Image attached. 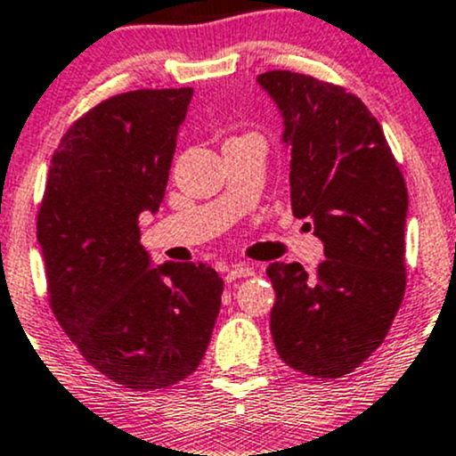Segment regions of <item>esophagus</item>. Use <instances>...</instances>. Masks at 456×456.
<instances>
[{
  "mask_svg": "<svg viewBox=\"0 0 456 456\" xmlns=\"http://www.w3.org/2000/svg\"><path fill=\"white\" fill-rule=\"evenodd\" d=\"M254 273H256L254 265H232V269L226 273V282H234V280L239 278H249V275Z\"/></svg>",
  "mask_w": 456,
  "mask_h": 456,
  "instance_id": "esophagus-1",
  "label": "esophagus"
}]
</instances>
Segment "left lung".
<instances>
[{"label": "left lung", "mask_w": 456, "mask_h": 456, "mask_svg": "<svg viewBox=\"0 0 456 456\" xmlns=\"http://www.w3.org/2000/svg\"><path fill=\"white\" fill-rule=\"evenodd\" d=\"M258 84L284 118L293 215L325 245L314 273L269 265L271 336L290 368L338 379L379 349L405 295V178L377 118L342 86L290 70Z\"/></svg>", "instance_id": "1"}]
</instances>
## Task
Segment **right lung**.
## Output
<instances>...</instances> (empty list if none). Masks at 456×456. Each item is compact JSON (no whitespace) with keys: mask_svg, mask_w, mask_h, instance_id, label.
Listing matches in <instances>:
<instances>
[{"mask_svg":"<svg viewBox=\"0 0 456 456\" xmlns=\"http://www.w3.org/2000/svg\"><path fill=\"white\" fill-rule=\"evenodd\" d=\"M191 94L133 90L77 118L51 157L36 222L55 319L90 366L137 392L196 370L222 305L217 271L151 269L137 226L163 200Z\"/></svg>","mask_w":456,"mask_h":456,"instance_id":"right-lung-1","label":"right lung"}]
</instances>
